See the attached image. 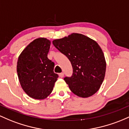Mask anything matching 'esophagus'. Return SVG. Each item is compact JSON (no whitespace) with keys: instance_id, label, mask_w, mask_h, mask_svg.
Segmentation results:
<instances>
[{"instance_id":"1","label":"esophagus","mask_w":129,"mask_h":129,"mask_svg":"<svg viewBox=\"0 0 129 129\" xmlns=\"http://www.w3.org/2000/svg\"><path fill=\"white\" fill-rule=\"evenodd\" d=\"M59 76H60V78H63V76H64V73H59Z\"/></svg>"}]
</instances>
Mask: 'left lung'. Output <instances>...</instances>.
Masks as SVG:
<instances>
[{
    "label": "left lung",
    "mask_w": 129,
    "mask_h": 129,
    "mask_svg": "<svg viewBox=\"0 0 129 129\" xmlns=\"http://www.w3.org/2000/svg\"><path fill=\"white\" fill-rule=\"evenodd\" d=\"M53 43L72 63L73 75L64 78V80L72 92L83 98L97 92L104 81L107 66L98 43L77 33L54 40Z\"/></svg>",
    "instance_id": "obj_1"
}]
</instances>
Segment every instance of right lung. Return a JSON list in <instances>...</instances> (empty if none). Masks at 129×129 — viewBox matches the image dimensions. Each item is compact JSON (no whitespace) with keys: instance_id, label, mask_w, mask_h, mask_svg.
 <instances>
[{"instance_id":"right-lung-1","label":"right lung","mask_w":129,"mask_h":129,"mask_svg":"<svg viewBox=\"0 0 129 129\" xmlns=\"http://www.w3.org/2000/svg\"><path fill=\"white\" fill-rule=\"evenodd\" d=\"M51 41L39 38L21 52L17 73L24 91L32 99L42 100L50 95L59 77L54 73V63L48 58Z\"/></svg>"}]
</instances>
